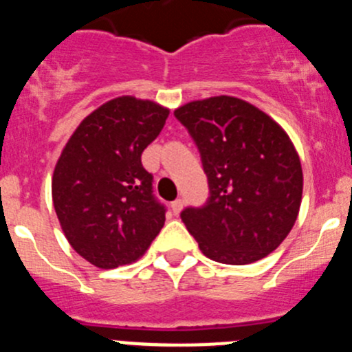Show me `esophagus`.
I'll list each match as a JSON object with an SVG mask.
<instances>
[{"label":"esophagus","mask_w":352,"mask_h":352,"mask_svg":"<svg viewBox=\"0 0 352 352\" xmlns=\"http://www.w3.org/2000/svg\"><path fill=\"white\" fill-rule=\"evenodd\" d=\"M182 206H184V201L180 200V198H177L175 201H172V210H173V214H179L180 210H182Z\"/></svg>","instance_id":"obj_1"}]
</instances>
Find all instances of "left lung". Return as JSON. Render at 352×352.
<instances>
[{"instance_id":"8db88e82","label":"left lung","mask_w":352,"mask_h":352,"mask_svg":"<svg viewBox=\"0 0 352 352\" xmlns=\"http://www.w3.org/2000/svg\"><path fill=\"white\" fill-rule=\"evenodd\" d=\"M200 151L206 206L180 212L210 261L244 265L283 243L303 195L301 161L273 118L237 97L193 100L175 109Z\"/></svg>"}]
</instances>
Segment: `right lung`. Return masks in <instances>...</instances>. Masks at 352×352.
Listing matches in <instances>:
<instances>
[{"mask_svg": "<svg viewBox=\"0 0 352 352\" xmlns=\"http://www.w3.org/2000/svg\"><path fill=\"white\" fill-rule=\"evenodd\" d=\"M170 109L124 96L91 111L70 136L53 173V204L67 241L100 269L133 264L164 225L142 154Z\"/></svg>", "mask_w": 352, "mask_h": 352, "instance_id": "right-lung-1", "label": "right lung"}]
</instances>
